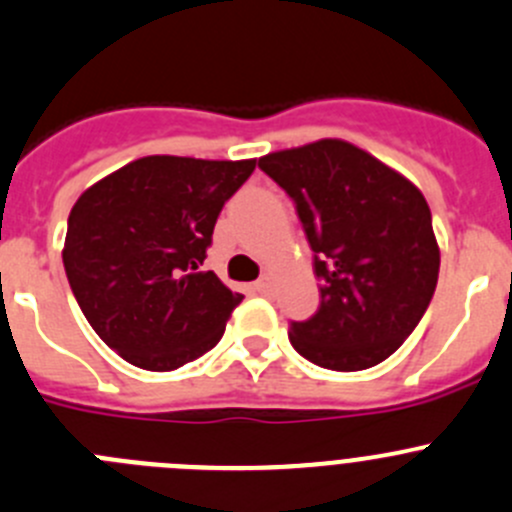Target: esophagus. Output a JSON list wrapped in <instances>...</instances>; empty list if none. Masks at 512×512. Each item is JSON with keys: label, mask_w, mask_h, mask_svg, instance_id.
<instances>
[{"label": "esophagus", "mask_w": 512, "mask_h": 512, "mask_svg": "<svg viewBox=\"0 0 512 512\" xmlns=\"http://www.w3.org/2000/svg\"><path fill=\"white\" fill-rule=\"evenodd\" d=\"M272 287H275V277H272V275H262L260 280L255 282V290L260 292V295H270Z\"/></svg>", "instance_id": "obj_1"}]
</instances>
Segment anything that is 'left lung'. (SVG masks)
Instances as JSON below:
<instances>
[{"label":"left lung","mask_w":512,"mask_h":512,"mask_svg":"<svg viewBox=\"0 0 512 512\" xmlns=\"http://www.w3.org/2000/svg\"><path fill=\"white\" fill-rule=\"evenodd\" d=\"M295 200L320 277V307L290 342L327 370L355 372L393 355L433 300L440 247L423 192L345 140L260 157Z\"/></svg>","instance_id":"8db88e82"}]
</instances>
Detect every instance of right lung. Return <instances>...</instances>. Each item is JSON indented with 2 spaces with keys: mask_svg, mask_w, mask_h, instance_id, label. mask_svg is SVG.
Listing matches in <instances>:
<instances>
[{
  "mask_svg": "<svg viewBox=\"0 0 512 512\" xmlns=\"http://www.w3.org/2000/svg\"><path fill=\"white\" fill-rule=\"evenodd\" d=\"M255 162L140 157L74 202L62 250L69 287L122 360L167 372L220 342L242 295L200 265Z\"/></svg>",
  "mask_w": 512,
  "mask_h": 512,
  "instance_id": "right-lung-1",
  "label": "right lung"
}]
</instances>
